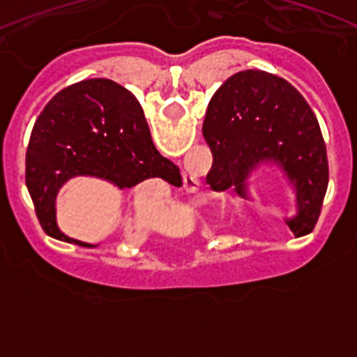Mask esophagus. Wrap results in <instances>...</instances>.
Masks as SVG:
<instances>
[{
  "label": "esophagus",
  "mask_w": 357,
  "mask_h": 357,
  "mask_svg": "<svg viewBox=\"0 0 357 357\" xmlns=\"http://www.w3.org/2000/svg\"><path fill=\"white\" fill-rule=\"evenodd\" d=\"M191 181H193V182H191V185H189V189H191V193H195V191H197V184H198V182L195 181V178H191Z\"/></svg>",
  "instance_id": "esophagus-1"
}]
</instances>
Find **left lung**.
<instances>
[{
	"label": "left lung",
	"mask_w": 357,
	"mask_h": 357,
	"mask_svg": "<svg viewBox=\"0 0 357 357\" xmlns=\"http://www.w3.org/2000/svg\"><path fill=\"white\" fill-rule=\"evenodd\" d=\"M202 132L220 188L243 189L257 164H277L296 198L286 223L296 238L314 229L329 184L326 143L317 116L288 80L261 69L236 73L211 98Z\"/></svg>",
	"instance_id": "left-lung-1"
}]
</instances>
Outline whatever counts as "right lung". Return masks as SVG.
Wrapping results in <instances>:
<instances>
[{
    "instance_id": "1",
    "label": "right lung",
    "mask_w": 357,
    "mask_h": 357,
    "mask_svg": "<svg viewBox=\"0 0 357 357\" xmlns=\"http://www.w3.org/2000/svg\"><path fill=\"white\" fill-rule=\"evenodd\" d=\"M168 169L175 164L153 146L137 98L107 78L77 82L56 93L37 118L26 150V188L40 227L80 247L93 245L68 238L56 225L55 200L64 182L96 176L123 189L164 178Z\"/></svg>"
}]
</instances>
